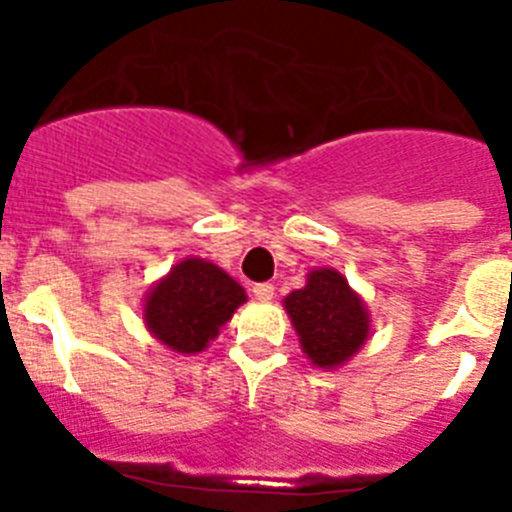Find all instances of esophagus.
Masks as SVG:
<instances>
[{
  "mask_svg": "<svg viewBox=\"0 0 512 512\" xmlns=\"http://www.w3.org/2000/svg\"><path fill=\"white\" fill-rule=\"evenodd\" d=\"M253 297H256V300H261V302L274 300V284H269V282L253 284Z\"/></svg>",
  "mask_w": 512,
  "mask_h": 512,
  "instance_id": "34e87169",
  "label": "esophagus"
}]
</instances>
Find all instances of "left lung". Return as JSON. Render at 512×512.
I'll return each instance as SVG.
<instances>
[{
  "instance_id": "1",
  "label": "left lung",
  "mask_w": 512,
  "mask_h": 512,
  "mask_svg": "<svg viewBox=\"0 0 512 512\" xmlns=\"http://www.w3.org/2000/svg\"><path fill=\"white\" fill-rule=\"evenodd\" d=\"M284 307L307 359L325 369L354 356L369 336L364 302L333 269L310 271L305 287L292 292Z\"/></svg>"
}]
</instances>
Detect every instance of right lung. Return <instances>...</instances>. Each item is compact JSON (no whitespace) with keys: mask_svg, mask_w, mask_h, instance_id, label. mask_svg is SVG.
Wrapping results in <instances>:
<instances>
[{"mask_svg":"<svg viewBox=\"0 0 512 512\" xmlns=\"http://www.w3.org/2000/svg\"><path fill=\"white\" fill-rule=\"evenodd\" d=\"M241 302L246 292L223 269L187 259L148 292L146 325L179 354H200Z\"/></svg>","mask_w":512,"mask_h":512,"instance_id":"obj_1","label":"right lung"}]
</instances>
